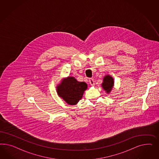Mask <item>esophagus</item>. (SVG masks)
Instances as JSON below:
<instances>
[{"instance_id": "obj_1", "label": "esophagus", "mask_w": 159, "mask_h": 159, "mask_svg": "<svg viewBox=\"0 0 159 159\" xmlns=\"http://www.w3.org/2000/svg\"><path fill=\"white\" fill-rule=\"evenodd\" d=\"M89 83H90V85L92 86H94L95 85V83H94V80L93 79H89Z\"/></svg>"}]
</instances>
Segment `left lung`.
<instances>
[{
    "label": "left lung",
    "mask_w": 159,
    "mask_h": 159,
    "mask_svg": "<svg viewBox=\"0 0 159 159\" xmlns=\"http://www.w3.org/2000/svg\"><path fill=\"white\" fill-rule=\"evenodd\" d=\"M114 86V81L113 77L110 75H107L104 78L102 83L101 84V86L104 90L107 93L110 94L111 93L113 87Z\"/></svg>",
    "instance_id": "8db88e82"
}]
</instances>
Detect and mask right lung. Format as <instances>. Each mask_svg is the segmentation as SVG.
Masks as SVG:
<instances>
[{
  "mask_svg": "<svg viewBox=\"0 0 159 159\" xmlns=\"http://www.w3.org/2000/svg\"><path fill=\"white\" fill-rule=\"evenodd\" d=\"M57 87V92L69 105H76L82 99L84 92L87 89L86 83L79 82L73 76L63 79Z\"/></svg>",
  "mask_w": 159,
  "mask_h": 159,
  "instance_id": "add662e5",
  "label": "right lung"
}]
</instances>
